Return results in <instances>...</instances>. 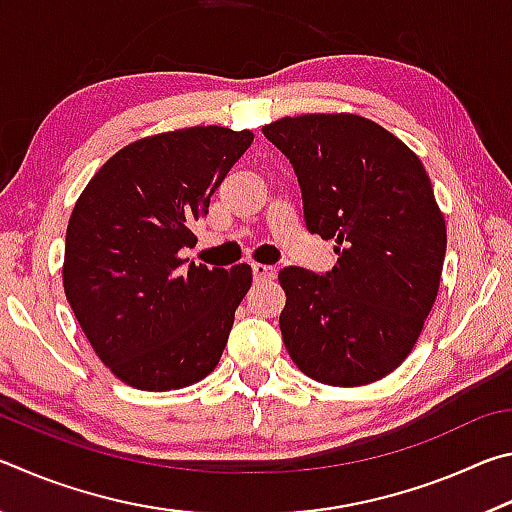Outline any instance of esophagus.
<instances>
[{
    "label": "esophagus",
    "mask_w": 512,
    "mask_h": 512,
    "mask_svg": "<svg viewBox=\"0 0 512 512\" xmlns=\"http://www.w3.org/2000/svg\"><path fill=\"white\" fill-rule=\"evenodd\" d=\"M253 275H255V280L264 282V280H275L277 271L271 264H253Z\"/></svg>",
    "instance_id": "obj_1"
}]
</instances>
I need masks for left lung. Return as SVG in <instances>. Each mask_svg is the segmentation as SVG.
Here are the masks:
<instances>
[{"label":"left lung","mask_w":512,"mask_h":512,"mask_svg":"<svg viewBox=\"0 0 512 512\" xmlns=\"http://www.w3.org/2000/svg\"><path fill=\"white\" fill-rule=\"evenodd\" d=\"M296 171L309 232L334 239L327 273L282 268V339L307 377L363 386L409 357L436 300L447 230L409 146L357 115L262 128Z\"/></svg>","instance_id":"8db88e82"}]
</instances>
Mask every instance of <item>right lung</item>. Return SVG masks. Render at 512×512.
<instances>
[{
    "label": "right lung",
    "instance_id": "add662e5",
    "mask_svg": "<svg viewBox=\"0 0 512 512\" xmlns=\"http://www.w3.org/2000/svg\"><path fill=\"white\" fill-rule=\"evenodd\" d=\"M253 142L250 131L194 126L128 144L94 173L69 216L63 284L99 359L140 391L196 384L219 363L248 264L207 268L196 244L214 189Z\"/></svg>",
    "mask_w": 512,
    "mask_h": 512
}]
</instances>
